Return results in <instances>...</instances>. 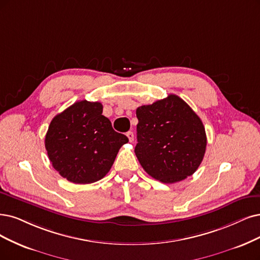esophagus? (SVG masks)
Segmentation results:
<instances>
[{"label":"esophagus","instance_id":"34e87169","mask_svg":"<svg viewBox=\"0 0 260 260\" xmlns=\"http://www.w3.org/2000/svg\"><path fill=\"white\" fill-rule=\"evenodd\" d=\"M126 136H127V138H128V140L132 142V141H134V133L133 132H127L126 133Z\"/></svg>","mask_w":260,"mask_h":260}]
</instances>
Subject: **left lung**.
I'll return each instance as SVG.
<instances>
[{
  "instance_id": "1",
  "label": "left lung",
  "mask_w": 260,
  "mask_h": 260,
  "mask_svg": "<svg viewBox=\"0 0 260 260\" xmlns=\"http://www.w3.org/2000/svg\"><path fill=\"white\" fill-rule=\"evenodd\" d=\"M136 156L148 175L162 183L191 176L204 159L207 136L203 122L175 94L137 108Z\"/></svg>"
}]
</instances>
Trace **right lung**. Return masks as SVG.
Listing matches in <instances>:
<instances>
[{
	"label": "right lung",
	"instance_id": "right-lung-1",
	"mask_svg": "<svg viewBox=\"0 0 260 260\" xmlns=\"http://www.w3.org/2000/svg\"><path fill=\"white\" fill-rule=\"evenodd\" d=\"M99 102L79 101L52 119L45 147L53 168L76 184H89L108 174L128 138L117 133Z\"/></svg>",
	"mask_w": 260,
	"mask_h": 260
}]
</instances>
